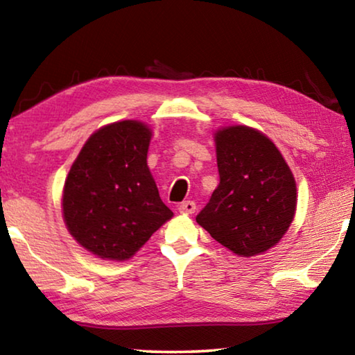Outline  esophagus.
Here are the masks:
<instances>
[{
	"mask_svg": "<svg viewBox=\"0 0 355 355\" xmlns=\"http://www.w3.org/2000/svg\"><path fill=\"white\" fill-rule=\"evenodd\" d=\"M178 211L184 214H192L196 211V203L192 200H184L183 203H180L178 205Z\"/></svg>",
	"mask_w": 355,
	"mask_h": 355,
	"instance_id": "34e87169",
	"label": "esophagus"
}]
</instances>
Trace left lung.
Segmentation results:
<instances>
[{"instance_id": "1", "label": "left lung", "mask_w": 355, "mask_h": 355, "mask_svg": "<svg viewBox=\"0 0 355 355\" xmlns=\"http://www.w3.org/2000/svg\"><path fill=\"white\" fill-rule=\"evenodd\" d=\"M220 182L197 224L238 257L274 248L296 214L297 191L290 166L266 135L245 125L214 133Z\"/></svg>"}]
</instances>
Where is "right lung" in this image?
Segmentation results:
<instances>
[{
    "instance_id": "right-lung-1",
    "label": "right lung",
    "mask_w": 355,
    "mask_h": 355,
    "mask_svg": "<svg viewBox=\"0 0 355 355\" xmlns=\"http://www.w3.org/2000/svg\"><path fill=\"white\" fill-rule=\"evenodd\" d=\"M152 130L139 120L105 125L65 178L62 218L75 241L103 260H130L173 213L147 166Z\"/></svg>"
}]
</instances>
